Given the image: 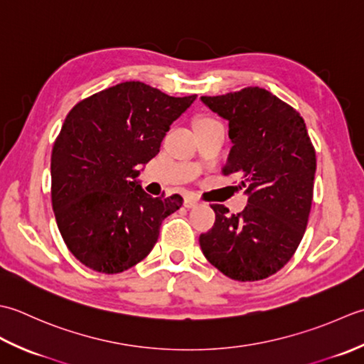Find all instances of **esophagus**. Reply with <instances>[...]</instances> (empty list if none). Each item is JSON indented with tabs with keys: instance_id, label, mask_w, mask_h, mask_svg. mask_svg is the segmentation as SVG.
Here are the masks:
<instances>
[{
	"instance_id": "obj_1",
	"label": "esophagus",
	"mask_w": 364,
	"mask_h": 364,
	"mask_svg": "<svg viewBox=\"0 0 364 364\" xmlns=\"http://www.w3.org/2000/svg\"><path fill=\"white\" fill-rule=\"evenodd\" d=\"M183 205L187 207V209H193V207H196V205H198V201H196L195 198L187 196V198H185V201H183Z\"/></svg>"
}]
</instances>
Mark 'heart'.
Listing matches in <instances>:
<instances>
[{"label":"heart","mask_w":364,"mask_h":364,"mask_svg":"<svg viewBox=\"0 0 364 364\" xmlns=\"http://www.w3.org/2000/svg\"><path fill=\"white\" fill-rule=\"evenodd\" d=\"M201 121H203V119H201Z\"/></svg>","instance_id":"1"}]
</instances>
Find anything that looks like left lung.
Here are the masks:
<instances>
[{
  "label": "left lung",
  "mask_w": 364,
  "mask_h": 364,
  "mask_svg": "<svg viewBox=\"0 0 364 364\" xmlns=\"http://www.w3.org/2000/svg\"><path fill=\"white\" fill-rule=\"evenodd\" d=\"M201 100L229 121L232 141L225 176L242 177L248 195L240 213L212 204L215 223L199 235L213 267L237 281L275 275L291 261L313 204L316 151L299 111L262 87L250 86Z\"/></svg>",
  "instance_id": "1"
}]
</instances>
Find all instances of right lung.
Listing matches in <instances>:
<instances>
[{
  "instance_id": "add662e5",
  "label": "right lung",
  "mask_w": 364,
  "mask_h": 364,
  "mask_svg": "<svg viewBox=\"0 0 364 364\" xmlns=\"http://www.w3.org/2000/svg\"><path fill=\"white\" fill-rule=\"evenodd\" d=\"M195 99L125 81L69 111L51 151V205L64 243L87 269L113 275L136 265L161 221L181 209V195L152 198L135 177Z\"/></svg>"
}]
</instances>
